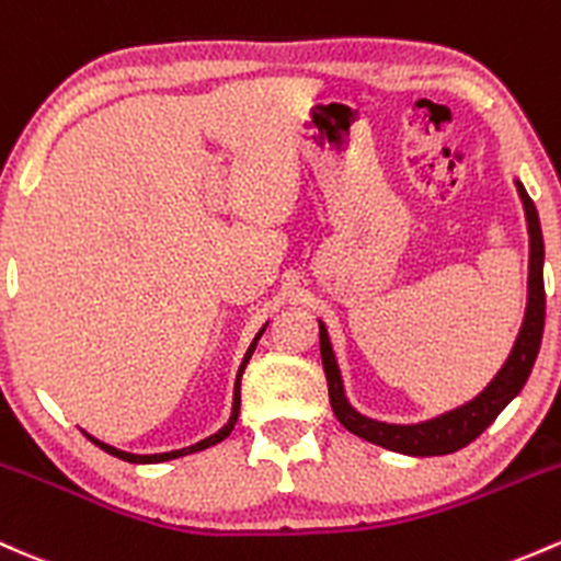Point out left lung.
Wrapping results in <instances>:
<instances>
[{"instance_id": "left-lung-1", "label": "left lung", "mask_w": 561, "mask_h": 561, "mask_svg": "<svg viewBox=\"0 0 561 561\" xmlns=\"http://www.w3.org/2000/svg\"><path fill=\"white\" fill-rule=\"evenodd\" d=\"M522 196V205H525L527 215V231H530V300H527V313L525 324H522L519 337H516V346L511 351L508 362L503 365V370L495 375V380L479 393L477 399H471L463 408L447 412V415L434 417L428 423H417V426H391V423H378L370 417L359 415L356 410H351V404L343 397V383L341 373H337L335 356H332L330 337L324 324L319 322V351H322V365L324 375H328V391H330V404L335 417L341 421L343 428H348L351 434L362 436V439L373 442V445L386 447V450L402 453V455H417V458H426V455H447L466 447L469 442L477 439L484 428L501 415V410L506 408L511 399L522 391V386L530 378V370L538 359L540 351V337H543V322H546V287H543V233H540V220L538 210H535L533 199L527 196V191L522 183H516Z\"/></svg>"}]
</instances>
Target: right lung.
I'll use <instances>...</instances> for the list:
<instances>
[{
    "mask_svg": "<svg viewBox=\"0 0 561 561\" xmlns=\"http://www.w3.org/2000/svg\"><path fill=\"white\" fill-rule=\"evenodd\" d=\"M255 346H257V337H255V343H252L250 346V351H248V356H244V362H242V370H239V378H237V393H233V412H231V421H229V426L226 428H220L218 434H213L210 439H202L199 445H194V447H186V450H175V453H162V455H133V453H122V450H116V447H108V445H101V442L98 439H92L90 434H84L88 436L90 442H95V445H101L103 450L106 453H111V455H116V458H122V460H127V463H159V460H170V458H181V455H188V453H196V450H205V447H213V445H218V442H224L226 436L231 434L233 431V423H237V417H239V380H242V373H244V367H248V362H250V356H252V351H255Z\"/></svg>",
    "mask_w": 561,
    "mask_h": 561,
    "instance_id": "right-lung-1",
    "label": "right lung"
}]
</instances>
